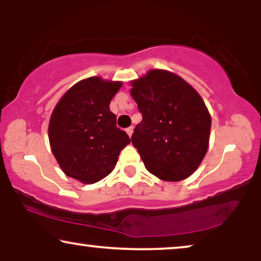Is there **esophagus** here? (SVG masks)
Here are the masks:
<instances>
[{
  "label": "esophagus",
  "mask_w": 261,
  "mask_h": 261,
  "mask_svg": "<svg viewBox=\"0 0 261 261\" xmlns=\"http://www.w3.org/2000/svg\"><path fill=\"white\" fill-rule=\"evenodd\" d=\"M133 130H134V127L133 126H130L129 128H127V129H126L127 134L129 135V137H132V134H133Z\"/></svg>",
  "instance_id": "34e87169"
}]
</instances>
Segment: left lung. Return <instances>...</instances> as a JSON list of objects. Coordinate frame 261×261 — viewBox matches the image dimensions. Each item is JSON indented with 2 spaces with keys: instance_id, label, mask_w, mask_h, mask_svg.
<instances>
[{
  "instance_id": "8db88e82",
  "label": "left lung",
  "mask_w": 261,
  "mask_h": 261,
  "mask_svg": "<svg viewBox=\"0 0 261 261\" xmlns=\"http://www.w3.org/2000/svg\"><path fill=\"white\" fill-rule=\"evenodd\" d=\"M130 85L142 114L132 144L145 167L166 181L190 177L209 147L212 117L203 98L188 82L166 70H149Z\"/></svg>"
}]
</instances>
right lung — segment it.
I'll return each mask as SVG.
<instances>
[{
	"label": "right lung",
	"instance_id": "right-lung-1",
	"mask_svg": "<svg viewBox=\"0 0 261 261\" xmlns=\"http://www.w3.org/2000/svg\"><path fill=\"white\" fill-rule=\"evenodd\" d=\"M122 82L89 77L72 85L53 109L48 124L52 153L63 172L83 184L108 176L130 142L116 127L109 105Z\"/></svg>",
	"mask_w": 261,
	"mask_h": 261
}]
</instances>
